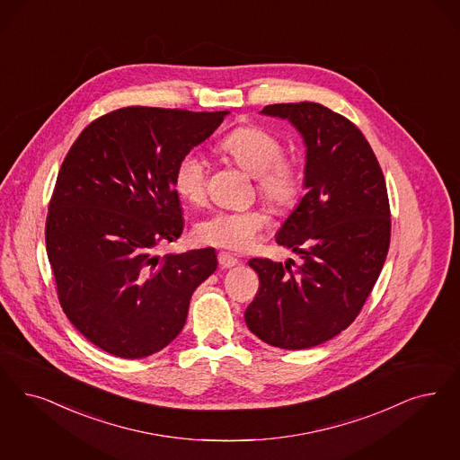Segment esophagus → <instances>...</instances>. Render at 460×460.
Masks as SVG:
<instances>
[{
    "label": "esophagus",
    "mask_w": 460,
    "mask_h": 460,
    "mask_svg": "<svg viewBox=\"0 0 460 460\" xmlns=\"http://www.w3.org/2000/svg\"><path fill=\"white\" fill-rule=\"evenodd\" d=\"M217 260H219V265L221 269H233L238 265V260L229 253H219L217 254Z\"/></svg>",
    "instance_id": "1"
}]
</instances>
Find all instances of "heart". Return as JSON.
<instances>
[{"mask_svg": "<svg viewBox=\"0 0 460 460\" xmlns=\"http://www.w3.org/2000/svg\"><path fill=\"white\" fill-rule=\"evenodd\" d=\"M217 149L241 170L256 176V191L273 210L290 212L299 204L301 168L294 159L282 155V143L265 127L256 124L236 127L222 139ZM173 187L185 202L193 206L204 202L207 168L199 155L189 153L176 163ZM265 226L267 216L261 210H219L197 222L193 234L202 244L243 253L253 246Z\"/></svg>", "mask_w": 460, "mask_h": 460, "instance_id": "b5f03b06", "label": "heart"}]
</instances>
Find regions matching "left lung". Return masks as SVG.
Masks as SVG:
<instances>
[{"label":"left lung","mask_w":460,"mask_h":460,"mask_svg":"<svg viewBox=\"0 0 460 460\" xmlns=\"http://www.w3.org/2000/svg\"><path fill=\"white\" fill-rule=\"evenodd\" d=\"M261 111L288 119L307 146V193L277 234L302 263L252 258L260 287L244 321L271 347L311 349L347 330L376 286L391 243L389 197L370 144L347 117L313 102Z\"/></svg>","instance_id":"obj_1"}]
</instances>
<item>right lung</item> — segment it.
<instances>
[{
	"mask_svg": "<svg viewBox=\"0 0 460 460\" xmlns=\"http://www.w3.org/2000/svg\"><path fill=\"white\" fill-rule=\"evenodd\" d=\"M227 111L124 107L84 127L49 202L46 246L58 299L88 341L143 358L185 326L191 294L217 269L214 248L158 254L180 238L176 163Z\"/></svg>",
	"mask_w": 460,
	"mask_h": 460,
	"instance_id": "right-lung-1",
	"label": "right lung"
}]
</instances>
